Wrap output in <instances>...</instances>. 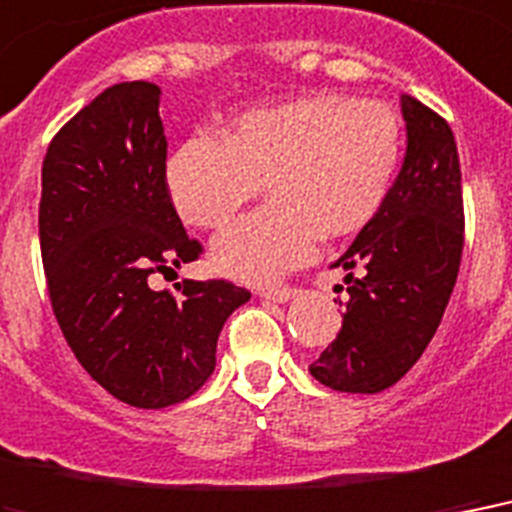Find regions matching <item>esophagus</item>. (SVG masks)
I'll return each instance as SVG.
<instances>
[{"label": "esophagus", "instance_id": "esophagus-1", "mask_svg": "<svg viewBox=\"0 0 512 512\" xmlns=\"http://www.w3.org/2000/svg\"><path fill=\"white\" fill-rule=\"evenodd\" d=\"M293 288L288 285H277V288H267V291H261V299H269L275 301V304H285V301L293 299Z\"/></svg>", "mask_w": 512, "mask_h": 512}]
</instances>
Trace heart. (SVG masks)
I'll use <instances>...</instances> for the list:
<instances>
[{"mask_svg":"<svg viewBox=\"0 0 512 512\" xmlns=\"http://www.w3.org/2000/svg\"><path fill=\"white\" fill-rule=\"evenodd\" d=\"M186 138L165 162V189L186 224L221 229L264 184L267 208L211 245V267L240 283H275L301 267L318 237L339 240L382 211L403 128L382 101L312 93L237 114L221 130Z\"/></svg>","mask_w":512,"mask_h":512,"instance_id":"obj_1","label":"heart"}]
</instances>
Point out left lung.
Instances as JSON below:
<instances>
[{"instance_id":"obj_1","label":"left lung","mask_w":512,"mask_h":512,"mask_svg":"<svg viewBox=\"0 0 512 512\" xmlns=\"http://www.w3.org/2000/svg\"><path fill=\"white\" fill-rule=\"evenodd\" d=\"M406 154L382 211L331 264L344 272L342 331L310 374L339 392H382L441 326L462 259V173L454 133L414 95H400ZM342 304V301H339Z\"/></svg>"}]
</instances>
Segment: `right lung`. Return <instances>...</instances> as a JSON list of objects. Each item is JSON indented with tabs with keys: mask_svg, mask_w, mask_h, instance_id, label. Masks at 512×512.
Returning <instances> with one entry per match:
<instances>
[{
	"mask_svg": "<svg viewBox=\"0 0 512 512\" xmlns=\"http://www.w3.org/2000/svg\"><path fill=\"white\" fill-rule=\"evenodd\" d=\"M160 87L120 82L71 117L45 154L39 243L71 352L109 395L165 408L216 368L227 318L251 299L224 280L152 291L149 275L197 259L165 189Z\"/></svg>",
	"mask_w": 512,
	"mask_h": 512,
	"instance_id": "add662e5",
	"label": "right lung"
}]
</instances>
